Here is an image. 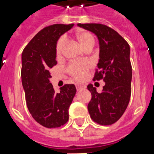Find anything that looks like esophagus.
I'll use <instances>...</instances> for the list:
<instances>
[{
  "mask_svg": "<svg viewBox=\"0 0 154 154\" xmlns=\"http://www.w3.org/2000/svg\"><path fill=\"white\" fill-rule=\"evenodd\" d=\"M76 88H77V91H80V90L84 89V88H85V86L83 85H80V84H77V85H76Z\"/></svg>",
  "mask_w": 154,
  "mask_h": 154,
  "instance_id": "obj_1",
  "label": "esophagus"
}]
</instances>
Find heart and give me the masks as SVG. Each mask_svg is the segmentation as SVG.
<instances>
[{"mask_svg": "<svg viewBox=\"0 0 154 154\" xmlns=\"http://www.w3.org/2000/svg\"><path fill=\"white\" fill-rule=\"evenodd\" d=\"M77 38L80 42L81 46L86 50L89 47H93L94 46V37L92 34L88 32H80L77 34ZM66 45V37L62 36L58 39L56 44L55 53L57 57H62L63 50ZM90 64L88 62H71L67 66V72L69 74L71 75L73 78L81 81L86 77V74L89 70Z\"/></svg>", "mask_w": 154, "mask_h": 154, "instance_id": "1", "label": "heart"}]
</instances>
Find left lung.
I'll return each instance as SVG.
<instances>
[{
  "label": "left lung",
  "mask_w": 154,
  "mask_h": 154,
  "mask_svg": "<svg viewBox=\"0 0 154 154\" xmlns=\"http://www.w3.org/2000/svg\"><path fill=\"white\" fill-rule=\"evenodd\" d=\"M97 36L100 60L93 81L103 80L100 93L92 84L87 88L92 94L88 104L91 119L98 124L112 125L121 118L127 109L131 94L132 67L130 46L115 30L101 23H78Z\"/></svg>",
  "instance_id": "1"
}]
</instances>
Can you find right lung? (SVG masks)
Instances as JSON below:
<instances>
[{"instance_id":"add662e5","label":"right lung","mask_w":154,"mask_h":154,"mask_svg":"<svg viewBox=\"0 0 154 154\" xmlns=\"http://www.w3.org/2000/svg\"><path fill=\"white\" fill-rule=\"evenodd\" d=\"M71 24H53L36 34L22 53L21 78L27 107L36 122L47 128H57L69 120V107L77 89L73 84L65 85L55 92L50 82V69L57 64V39Z\"/></svg>"}]
</instances>
